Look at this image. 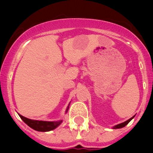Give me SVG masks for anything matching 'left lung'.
I'll use <instances>...</instances> for the list:
<instances>
[{"label": "left lung", "mask_w": 153, "mask_h": 153, "mask_svg": "<svg viewBox=\"0 0 153 153\" xmlns=\"http://www.w3.org/2000/svg\"><path fill=\"white\" fill-rule=\"evenodd\" d=\"M133 117H132V118H130V119H129V120H127V121H126V122L118 124V125L115 126H113V129H120V128H123V127L126 126L127 124L129 123L130 122L131 120H132V119H133Z\"/></svg>", "instance_id": "1"}]
</instances>
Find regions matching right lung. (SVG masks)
Masks as SVG:
<instances>
[{
	"mask_svg": "<svg viewBox=\"0 0 153 153\" xmlns=\"http://www.w3.org/2000/svg\"><path fill=\"white\" fill-rule=\"evenodd\" d=\"M69 109V106L67 107V112ZM21 120L24 121L27 125L29 126L30 128L33 129L34 130L39 131V132H48V131L53 130V129H56L58 126H60L62 123V120L60 121H56V122H47V121H39V120H30V119L26 118V117H23L21 115L18 114Z\"/></svg>",
	"mask_w": 153,
	"mask_h": 153,
	"instance_id": "right-lung-1",
	"label": "right lung"
}]
</instances>
